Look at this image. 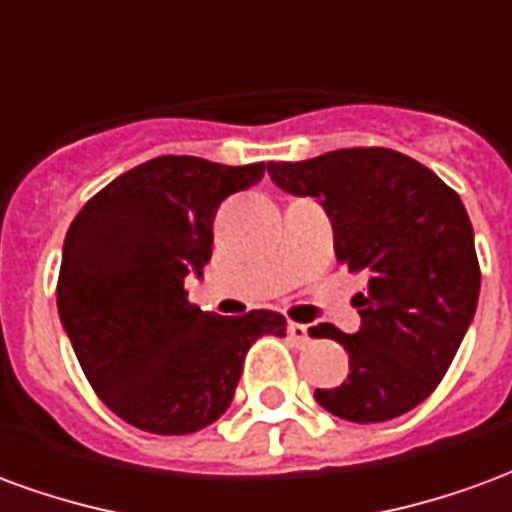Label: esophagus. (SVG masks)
<instances>
[{
    "label": "esophagus",
    "mask_w": 512,
    "mask_h": 512,
    "mask_svg": "<svg viewBox=\"0 0 512 512\" xmlns=\"http://www.w3.org/2000/svg\"><path fill=\"white\" fill-rule=\"evenodd\" d=\"M288 334H290V340L299 345V348H301V345L310 343V329H307L304 323H293V321H290L288 323Z\"/></svg>",
    "instance_id": "34e87169"
}]
</instances>
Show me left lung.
<instances>
[{"label":"left lung","instance_id":"left-lung-1","mask_svg":"<svg viewBox=\"0 0 512 512\" xmlns=\"http://www.w3.org/2000/svg\"><path fill=\"white\" fill-rule=\"evenodd\" d=\"M293 197H312L334 224V255L367 274L354 304L359 332L323 323L348 351L340 386L315 389L329 414L386 422L436 389L474 321L480 266L461 197L414 158L386 147H348L310 161H271Z\"/></svg>","mask_w":512,"mask_h":512}]
</instances>
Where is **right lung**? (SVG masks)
I'll return each instance as SVG.
<instances>
[{
	"label": "right lung",
	"mask_w": 512,
	"mask_h": 512,
	"mask_svg": "<svg viewBox=\"0 0 512 512\" xmlns=\"http://www.w3.org/2000/svg\"><path fill=\"white\" fill-rule=\"evenodd\" d=\"M263 172L266 164L150 158L98 191L68 227L62 329L87 381L128 425L161 436L208 428L233 403L252 343L285 337L279 312L224 318L189 304L183 288L211 260L219 205Z\"/></svg>",
	"instance_id": "add662e5"
}]
</instances>
